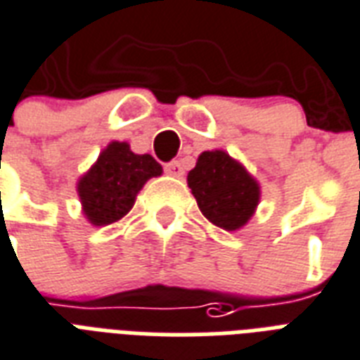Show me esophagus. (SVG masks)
<instances>
[{"instance_id": "obj_1", "label": "esophagus", "mask_w": 360, "mask_h": 360, "mask_svg": "<svg viewBox=\"0 0 360 360\" xmlns=\"http://www.w3.org/2000/svg\"><path fill=\"white\" fill-rule=\"evenodd\" d=\"M165 172H167V174H171V176H174V178L184 176V169H182V165L178 163V161H171V163H167Z\"/></svg>"}]
</instances>
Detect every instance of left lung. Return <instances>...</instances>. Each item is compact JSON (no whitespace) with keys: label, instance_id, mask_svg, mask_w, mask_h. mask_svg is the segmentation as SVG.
<instances>
[{"label":"left lung","instance_id":"8db88e82","mask_svg":"<svg viewBox=\"0 0 360 360\" xmlns=\"http://www.w3.org/2000/svg\"><path fill=\"white\" fill-rule=\"evenodd\" d=\"M188 186L202 216L225 231L244 227L261 197L257 180L224 150L202 152L189 171Z\"/></svg>","mask_w":360,"mask_h":360}]
</instances>
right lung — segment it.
<instances>
[{
  "label": "right lung",
  "instance_id": "1",
  "mask_svg": "<svg viewBox=\"0 0 360 360\" xmlns=\"http://www.w3.org/2000/svg\"><path fill=\"white\" fill-rule=\"evenodd\" d=\"M161 172L150 154H133L127 142H110L77 186L84 216L91 225L118 221L133 208L142 186Z\"/></svg>",
  "mask_w": 360,
  "mask_h": 360
}]
</instances>
